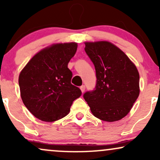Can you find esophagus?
<instances>
[{
    "mask_svg": "<svg viewBox=\"0 0 160 160\" xmlns=\"http://www.w3.org/2000/svg\"><path fill=\"white\" fill-rule=\"evenodd\" d=\"M85 89H86V87H85V86H84V85L80 86V90H81L82 93L84 92V91H85Z\"/></svg>",
    "mask_w": 160,
    "mask_h": 160,
    "instance_id": "obj_1",
    "label": "esophagus"
}]
</instances>
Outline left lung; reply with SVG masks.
Listing matches in <instances>:
<instances>
[{
    "mask_svg": "<svg viewBox=\"0 0 160 160\" xmlns=\"http://www.w3.org/2000/svg\"><path fill=\"white\" fill-rule=\"evenodd\" d=\"M85 51L95 65L96 86L83 98L93 115L115 122L129 113L140 93L136 66L117 46L106 40L85 42Z\"/></svg>",
    "mask_w": 160,
    "mask_h": 160,
    "instance_id": "left-lung-1",
    "label": "left lung"
}]
</instances>
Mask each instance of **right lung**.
Wrapping results in <instances>:
<instances>
[{"label":"right lung","mask_w":160,"mask_h":160,"mask_svg":"<svg viewBox=\"0 0 160 160\" xmlns=\"http://www.w3.org/2000/svg\"><path fill=\"white\" fill-rule=\"evenodd\" d=\"M78 43H58L41 49L29 60L19 76L20 95L34 117L54 122L69 113L73 102L81 95L71 83L72 72L68 64Z\"/></svg>","instance_id":"1"}]
</instances>
